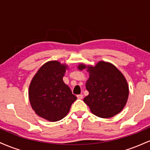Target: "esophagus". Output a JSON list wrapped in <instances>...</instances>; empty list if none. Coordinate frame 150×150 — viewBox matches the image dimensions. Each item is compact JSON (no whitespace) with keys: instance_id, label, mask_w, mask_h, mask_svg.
<instances>
[{"instance_id":"34e87169","label":"esophagus","mask_w":150,"mask_h":150,"mask_svg":"<svg viewBox=\"0 0 150 150\" xmlns=\"http://www.w3.org/2000/svg\"><path fill=\"white\" fill-rule=\"evenodd\" d=\"M77 99H82V98H83V95H82V94H78V95H77Z\"/></svg>"}]
</instances>
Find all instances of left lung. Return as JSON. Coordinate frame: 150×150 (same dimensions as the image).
<instances>
[{
	"label": "left lung",
	"mask_w": 150,
	"mask_h": 150,
	"mask_svg": "<svg viewBox=\"0 0 150 150\" xmlns=\"http://www.w3.org/2000/svg\"><path fill=\"white\" fill-rule=\"evenodd\" d=\"M78 69H87L89 77L86 82L89 94L83 101L92 113L103 118H111L123 110L128 101V82L119 70L110 63L99 61L95 66L84 64Z\"/></svg>",
	"instance_id": "obj_1"
}]
</instances>
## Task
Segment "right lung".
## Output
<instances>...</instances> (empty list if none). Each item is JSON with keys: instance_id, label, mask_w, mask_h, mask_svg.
<instances>
[{"instance_id": "add662e5", "label": "right lung", "mask_w": 150, "mask_h": 150, "mask_svg": "<svg viewBox=\"0 0 150 150\" xmlns=\"http://www.w3.org/2000/svg\"><path fill=\"white\" fill-rule=\"evenodd\" d=\"M65 64L49 61L39 68L29 87L32 108L39 116L51 122L61 120L77 99L63 80Z\"/></svg>"}]
</instances>
